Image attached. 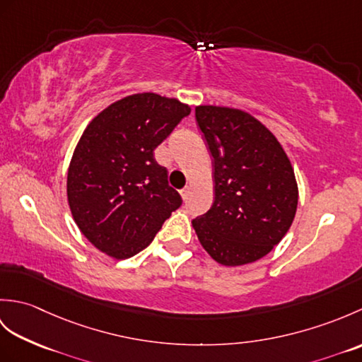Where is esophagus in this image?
I'll use <instances>...</instances> for the list:
<instances>
[{"mask_svg": "<svg viewBox=\"0 0 362 362\" xmlns=\"http://www.w3.org/2000/svg\"><path fill=\"white\" fill-rule=\"evenodd\" d=\"M180 194H182V197H183V199H185V201H187V199H188V196H189V188H188V187H185V188H183V189L180 191Z\"/></svg>", "mask_w": 362, "mask_h": 362, "instance_id": "obj_1", "label": "esophagus"}]
</instances>
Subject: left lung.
<instances>
[{
    "instance_id": "obj_1",
    "label": "left lung",
    "mask_w": 362,
    "mask_h": 362,
    "mask_svg": "<svg viewBox=\"0 0 362 362\" xmlns=\"http://www.w3.org/2000/svg\"><path fill=\"white\" fill-rule=\"evenodd\" d=\"M214 166V202L193 227L204 249L224 266L253 263L279 244L294 221V169L271 130L252 115L196 107Z\"/></svg>"
}]
</instances>
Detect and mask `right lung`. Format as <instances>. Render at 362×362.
Returning <instances> with one entry per match:
<instances>
[{
    "label": "right lung",
    "instance_id": "right-lung-1",
    "mask_svg": "<svg viewBox=\"0 0 362 362\" xmlns=\"http://www.w3.org/2000/svg\"><path fill=\"white\" fill-rule=\"evenodd\" d=\"M189 112L174 98L138 93L83 130L68 168V204L83 236L107 255L124 259L148 247L182 205L153 149Z\"/></svg>",
    "mask_w": 362,
    "mask_h": 362
}]
</instances>
